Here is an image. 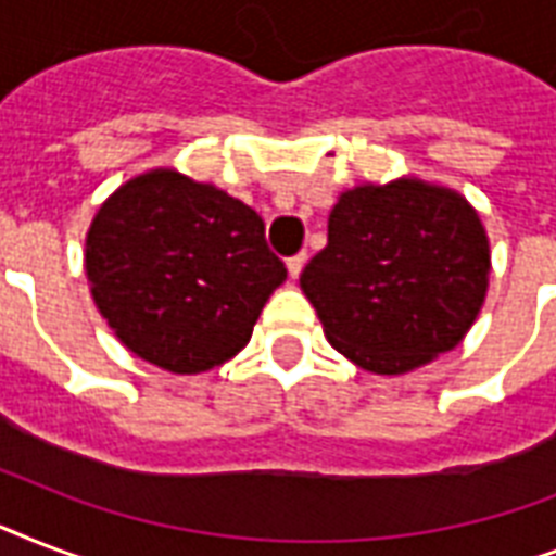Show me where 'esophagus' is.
Listing matches in <instances>:
<instances>
[{
	"instance_id": "1",
	"label": "esophagus",
	"mask_w": 556,
	"mask_h": 556,
	"mask_svg": "<svg viewBox=\"0 0 556 556\" xmlns=\"http://www.w3.org/2000/svg\"><path fill=\"white\" fill-rule=\"evenodd\" d=\"M288 265V274H291V277H300V274H303V268H305V253H296V256H291V260L286 262Z\"/></svg>"
}]
</instances>
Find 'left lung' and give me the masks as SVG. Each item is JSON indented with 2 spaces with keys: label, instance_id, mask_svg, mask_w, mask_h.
<instances>
[{
  "label": "left lung",
  "instance_id": "1",
  "mask_svg": "<svg viewBox=\"0 0 556 556\" xmlns=\"http://www.w3.org/2000/svg\"><path fill=\"white\" fill-rule=\"evenodd\" d=\"M491 244L465 195L418 178L340 192L300 288L340 355L404 375L462 343L482 312Z\"/></svg>",
  "mask_w": 556,
  "mask_h": 556
}]
</instances>
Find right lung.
Masks as SVG:
<instances>
[{
  "instance_id": "1",
  "label": "right lung",
  "mask_w": 556,
  "mask_h": 556,
  "mask_svg": "<svg viewBox=\"0 0 556 556\" xmlns=\"http://www.w3.org/2000/svg\"><path fill=\"white\" fill-rule=\"evenodd\" d=\"M86 277L132 355L199 375L239 355L288 270L256 210L176 169L117 187L86 233Z\"/></svg>"
}]
</instances>
